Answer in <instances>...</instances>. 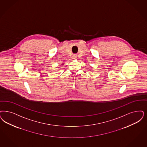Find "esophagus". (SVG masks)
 <instances>
[{"instance_id":"34e87169","label":"esophagus","mask_w":147,"mask_h":147,"mask_svg":"<svg viewBox=\"0 0 147 147\" xmlns=\"http://www.w3.org/2000/svg\"><path fill=\"white\" fill-rule=\"evenodd\" d=\"M73 59H76V55H73Z\"/></svg>"}]
</instances>
